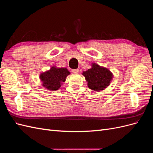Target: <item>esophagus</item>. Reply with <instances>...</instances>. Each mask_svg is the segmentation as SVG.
Instances as JSON below:
<instances>
[{
  "mask_svg": "<svg viewBox=\"0 0 153 153\" xmlns=\"http://www.w3.org/2000/svg\"><path fill=\"white\" fill-rule=\"evenodd\" d=\"M71 71H72L73 73L77 74V73H78V72H79V69H72Z\"/></svg>",
  "mask_w": 153,
  "mask_h": 153,
  "instance_id": "34e87169",
  "label": "esophagus"
}]
</instances>
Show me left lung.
<instances>
[{"label": "left lung", "mask_w": 153, "mask_h": 153, "mask_svg": "<svg viewBox=\"0 0 153 153\" xmlns=\"http://www.w3.org/2000/svg\"><path fill=\"white\" fill-rule=\"evenodd\" d=\"M91 66V68L82 73L87 82L88 87L95 91L104 90L112 80V73L108 69L96 63H92Z\"/></svg>", "instance_id": "8db88e82"}]
</instances>
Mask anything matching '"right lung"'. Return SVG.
<instances>
[{
  "mask_svg": "<svg viewBox=\"0 0 153 153\" xmlns=\"http://www.w3.org/2000/svg\"><path fill=\"white\" fill-rule=\"evenodd\" d=\"M70 74L66 68L52 66L49 70L40 74L39 78L42 85L49 91H57L66 81V77Z\"/></svg>",
  "mask_w": 153,
  "mask_h": 153,
  "instance_id": "1",
  "label": "right lung"
}]
</instances>
